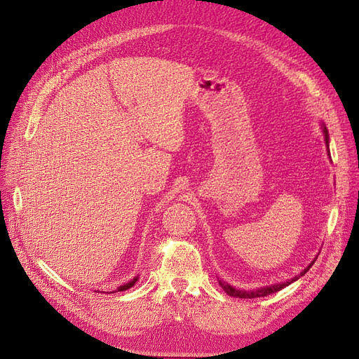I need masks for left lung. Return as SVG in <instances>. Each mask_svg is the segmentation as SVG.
I'll return each instance as SVG.
<instances>
[{
	"instance_id": "obj_1",
	"label": "left lung",
	"mask_w": 359,
	"mask_h": 359,
	"mask_svg": "<svg viewBox=\"0 0 359 359\" xmlns=\"http://www.w3.org/2000/svg\"><path fill=\"white\" fill-rule=\"evenodd\" d=\"M322 130H323V136H325V142H327V147H330V135H328V130H327V127H325V124H322ZM330 153V151H328ZM316 260V259H314ZM314 260L313 262L302 271V273H299V276H297V277H293L292 280H289V281H285V283H277V285H271V286H265V287H259V289H256V290H243V289H236V287H233V286H231L229 283H224L223 280H219V285L222 286V289L227 293V295L229 297H233V298H247V299H253V298H260V297H266V295H271V293H276V292H278V290H281V289H285L286 286H289L290 283H293V281H297L299 277H302L304 274L307 273V271L311 268V265L314 264Z\"/></svg>"
}]
</instances>
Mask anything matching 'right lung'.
<instances>
[{"label":"right lung","instance_id":"1","mask_svg":"<svg viewBox=\"0 0 359 359\" xmlns=\"http://www.w3.org/2000/svg\"><path fill=\"white\" fill-rule=\"evenodd\" d=\"M136 281H137V277H135L133 280H130L128 283H126V285H123V286H119V287H118L116 290H114V292H123V290H127V289H130V287H133Z\"/></svg>","mask_w":359,"mask_h":359}]
</instances>
